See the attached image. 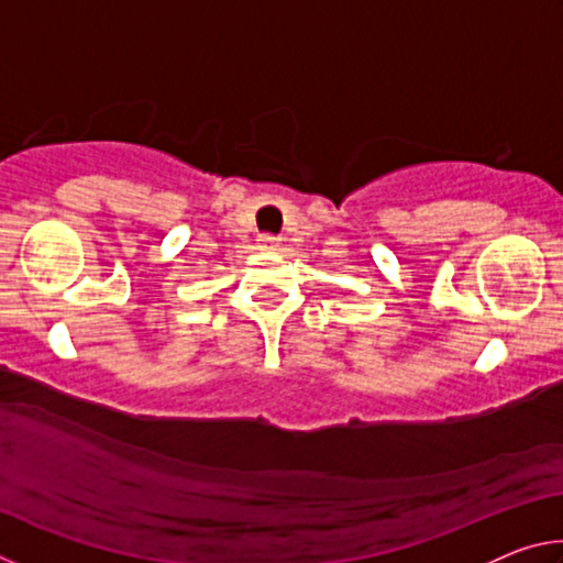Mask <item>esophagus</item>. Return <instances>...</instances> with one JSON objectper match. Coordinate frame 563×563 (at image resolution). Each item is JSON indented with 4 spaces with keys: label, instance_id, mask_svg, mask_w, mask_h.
Returning a JSON list of instances; mask_svg holds the SVG:
<instances>
[{
    "label": "esophagus",
    "instance_id": "esophagus-1",
    "mask_svg": "<svg viewBox=\"0 0 563 563\" xmlns=\"http://www.w3.org/2000/svg\"><path fill=\"white\" fill-rule=\"evenodd\" d=\"M261 245H263V247H278V235L261 233Z\"/></svg>",
    "mask_w": 563,
    "mask_h": 563
}]
</instances>
